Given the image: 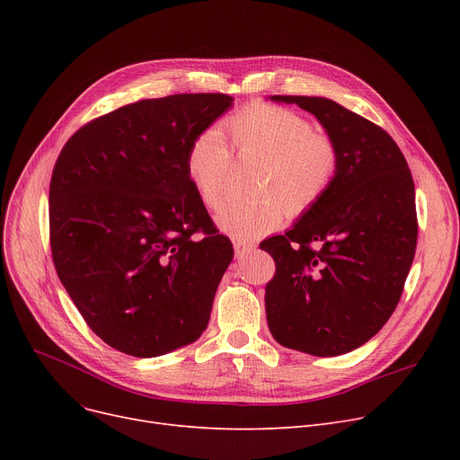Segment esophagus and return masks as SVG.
<instances>
[{"label": "esophagus", "instance_id": "obj_1", "mask_svg": "<svg viewBox=\"0 0 460 460\" xmlns=\"http://www.w3.org/2000/svg\"><path fill=\"white\" fill-rule=\"evenodd\" d=\"M233 246H234V255L236 257H244V255H248L250 252L255 250V246L252 243H246V240H240V238L233 240Z\"/></svg>", "mask_w": 460, "mask_h": 460}]
</instances>
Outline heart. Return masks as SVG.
Masks as SVG:
<instances>
[{"mask_svg":"<svg viewBox=\"0 0 460 460\" xmlns=\"http://www.w3.org/2000/svg\"><path fill=\"white\" fill-rule=\"evenodd\" d=\"M226 132L240 158H259L253 199L229 201L216 224L236 238H257L274 231L285 217L309 210L330 190L340 169L335 141L313 130L293 110L255 106L226 120ZM233 155L224 134L205 128L188 143L184 172L205 207L220 208L227 191Z\"/></svg>","mask_w":460,"mask_h":460,"instance_id":"obj_1","label":"heart"}]
</instances>
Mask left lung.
Masks as SVG:
<instances>
[{
    "mask_svg": "<svg viewBox=\"0 0 460 460\" xmlns=\"http://www.w3.org/2000/svg\"><path fill=\"white\" fill-rule=\"evenodd\" d=\"M317 117L341 160L330 190L261 250L276 261L264 305L274 340L311 356L367 343L395 311L418 243L414 181L392 136L323 96H283Z\"/></svg>",
    "mask_w": 460,
    "mask_h": 460,
    "instance_id": "obj_1",
    "label": "left lung"
}]
</instances>
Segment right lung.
Wrapping results in <instances>:
<instances>
[{
  "label": "right lung",
  "mask_w": 460,
  "mask_h": 460,
  "mask_svg": "<svg viewBox=\"0 0 460 460\" xmlns=\"http://www.w3.org/2000/svg\"><path fill=\"white\" fill-rule=\"evenodd\" d=\"M231 106L224 93L123 106L72 134L54 165L58 276L87 326L120 352L162 356L208 324L233 244L191 188L184 153Z\"/></svg>",
  "instance_id": "add662e5"
}]
</instances>
